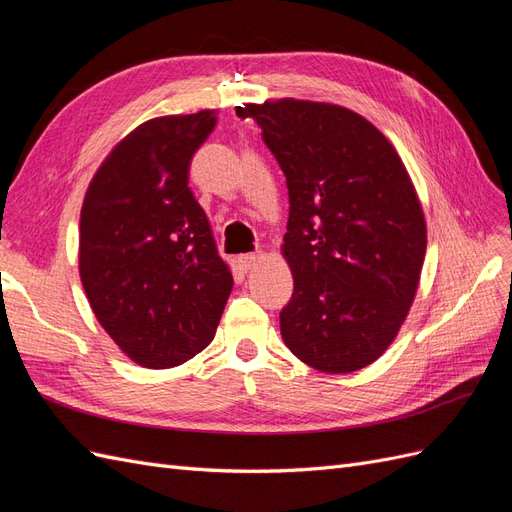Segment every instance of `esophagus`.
I'll list each match as a JSON object with an SVG mask.
<instances>
[{
  "mask_svg": "<svg viewBox=\"0 0 512 512\" xmlns=\"http://www.w3.org/2000/svg\"><path fill=\"white\" fill-rule=\"evenodd\" d=\"M260 260H262V254H241V256L237 258L239 267H241L243 271H250V269H254Z\"/></svg>",
  "mask_w": 512,
  "mask_h": 512,
  "instance_id": "obj_1",
  "label": "esophagus"
}]
</instances>
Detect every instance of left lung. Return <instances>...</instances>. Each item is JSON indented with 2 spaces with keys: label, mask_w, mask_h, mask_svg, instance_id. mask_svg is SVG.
Masks as SVG:
<instances>
[{
  "label": "left lung",
  "mask_w": 512,
  "mask_h": 512,
  "mask_svg": "<svg viewBox=\"0 0 512 512\" xmlns=\"http://www.w3.org/2000/svg\"><path fill=\"white\" fill-rule=\"evenodd\" d=\"M260 123L288 185L282 256L294 292L280 314L290 352L350 374L393 344L427 250L423 205L399 153L346 106L280 98L237 106Z\"/></svg>",
  "instance_id": "8db88e82"
}]
</instances>
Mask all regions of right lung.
<instances>
[{"instance_id": "1", "label": "right lung", "mask_w": 512, "mask_h": 512, "mask_svg": "<svg viewBox=\"0 0 512 512\" xmlns=\"http://www.w3.org/2000/svg\"><path fill=\"white\" fill-rule=\"evenodd\" d=\"M218 111L153 117L111 149L81 207L79 273L102 329L134 363L168 369L205 350L232 290L188 188Z\"/></svg>"}]
</instances>
